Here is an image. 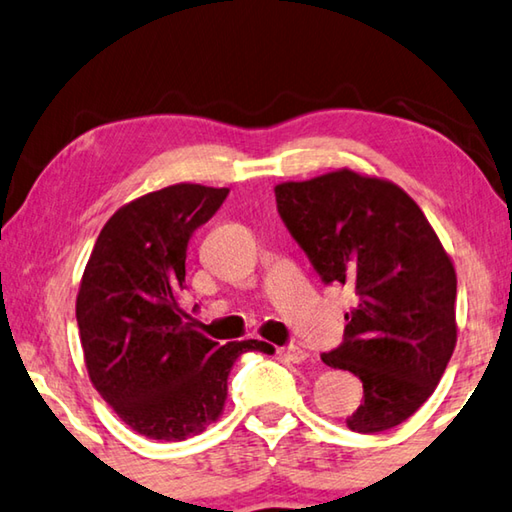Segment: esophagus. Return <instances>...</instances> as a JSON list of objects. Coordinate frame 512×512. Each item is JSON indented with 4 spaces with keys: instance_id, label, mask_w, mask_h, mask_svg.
Segmentation results:
<instances>
[{
    "instance_id": "34e87169",
    "label": "esophagus",
    "mask_w": 512,
    "mask_h": 512,
    "mask_svg": "<svg viewBox=\"0 0 512 512\" xmlns=\"http://www.w3.org/2000/svg\"><path fill=\"white\" fill-rule=\"evenodd\" d=\"M277 354H280L284 361H291V363H302V361L309 359V352L302 350L300 345H296V343L282 345V348H277Z\"/></svg>"
}]
</instances>
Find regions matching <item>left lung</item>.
<instances>
[{"mask_svg": "<svg viewBox=\"0 0 512 512\" xmlns=\"http://www.w3.org/2000/svg\"><path fill=\"white\" fill-rule=\"evenodd\" d=\"M277 214L325 284L359 298L329 368L363 384L348 420L357 433L393 429L436 391L456 345L452 259L413 198L388 180L341 169L275 187Z\"/></svg>", "mask_w": 512, "mask_h": 512, "instance_id": "obj_1", "label": "left lung"}]
</instances>
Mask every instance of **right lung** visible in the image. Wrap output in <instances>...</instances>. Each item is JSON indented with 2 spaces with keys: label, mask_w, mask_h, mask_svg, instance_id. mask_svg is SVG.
Instances as JSON below:
<instances>
[{
  "label": "right lung",
  "mask_w": 512,
  "mask_h": 512,
  "mask_svg": "<svg viewBox=\"0 0 512 512\" xmlns=\"http://www.w3.org/2000/svg\"><path fill=\"white\" fill-rule=\"evenodd\" d=\"M230 189L171 185L128 203L103 225L85 266L76 320L90 379L133 431L185 440L219 418L239 354L262 341L219 345L178 305L187 244Z\"/></svg>",
  "instance_id": "obj_1"
}]
</instances>
